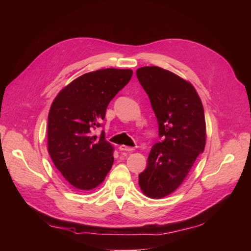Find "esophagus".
<instances>
[{
	"label": "esophagus",
	"mask_w": 251,
	"mask_h": 251,
	"mask_svg": "<svg viewBox=\"0 0 251 251\" xmlns=\"http://www.w3.org/2000/svg\"><path fill=\"white\" fill-rule=\"evenodd\" d=\"M120 151H134V147H129V146H125V145H121L120 147Z\"/></svg>",
	"instance_id": "1"
}]
</instances>
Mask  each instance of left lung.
Masks as SVG:
<instances>
[{
    "label": "left lung",
    "mask_w": 251,
    "mask_h": 251,
    "mask_svg": "<svg viewBox=\"0 0 251 251\" xmlns=\"http://www.w3.org/2000/svg\"><path fill=\"white\" fill-rule=\"evenodd\" d=\"M150 97L163 141L151 147L139 186L151 198H163L181 185L206 144L201 100L190 83L158 66L136 71Z\"/></svg>",
    "instance_id": "1"
}]
</instances>
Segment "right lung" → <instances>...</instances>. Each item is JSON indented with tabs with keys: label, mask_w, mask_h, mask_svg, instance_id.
Returning a JSON list of instances; mask_svg holds the SVG:
<instances>
[{
	"label": "right lung",
	"mask_w": 251,
	"mask_h": 251,
	"mask_svg": "<svg viewBox=\"0 0 251 251\" xmlns=\"http://www.w3.org/2000/svg\"><path fill=\"white\" fill-rule=\"evenodd\" d=\"M131 70L105 69L74 79L55 97L49 113L48 150L63 177L79 190L104 181L113 166V146L93 129L100 126L106 108L129 82Z\"/></svg>",
	"instance_id": "add662e5"
}]
</instances>
